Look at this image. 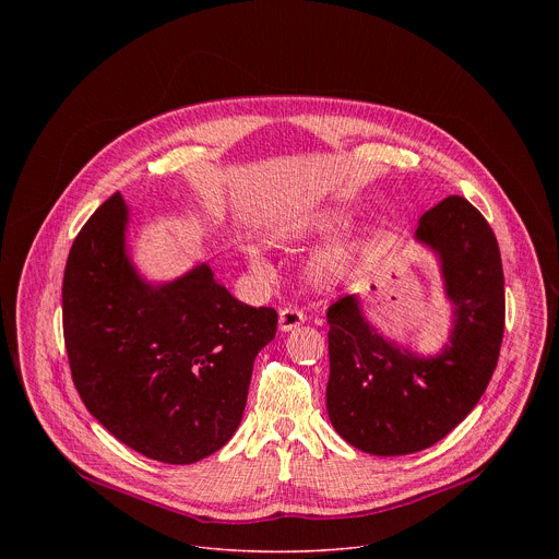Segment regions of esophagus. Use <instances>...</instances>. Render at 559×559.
I'll use <instances>...</instances> for the list:
<instances>
[{"mask_svg":"<svg viewBox=\"0 0 559 559\" xmlns=\"http://www.w3.org/2000/svg\"><path fill=\"white\" fill-rule=\"evenodd\" d=\"M305 323V313L296 307H285L278 313V328L281 332H292Z\"/></svg>","mask_w":559,"mask_h":559,"instance_id":"esophagus-1","label":"esophagus"}]
</instances>
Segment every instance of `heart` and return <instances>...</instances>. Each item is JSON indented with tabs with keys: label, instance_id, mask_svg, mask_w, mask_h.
Returning a JSON list of instances; mask_svg holds the SVG:
<instances>
[{
	"label": "heart",
	"instance_id": "1",
	"mask_svg": "<svg viewBox=\"0 0 559 559\" xmlns=\"http://www.w3.org/2000/svg\"><path fill=\"white\" fill-rule=\"evenodd\" d=\"M347 216L338 210H330V212H323L318 214L313 218H309L305 223V231H313V234H328V231H334L338 229L341 225H345ZM358 250V243L356 241H343L338 246H334L332 250H328L325 254H321L316 259L313 267H311V276L318 285H330L334 281H338L343 276V272L349 267L354 254ZM248 261L252 265V270L265 274L270 272V263L265 261L263 252L259 248H250L248 250Z\"/></svg>",
	"mask_w": 559,
	"mask_h": 559
}]
</instances>
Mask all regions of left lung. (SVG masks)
Instances as JSON below:
<instances>
[{"instance_id": "left-lung-1", "label": "left lung", "mask_w": 559, "mask_h": 559, "mask_svg": "<svg viewBox=\"0 0 559 559\" xmlns=\"http://www.w3.org/2000/svg\"><path fill=\"white\" fill-rule=\"evenodd\" d=\"M416 238L436 252L453 302L449 345L418 356L367 323L356 294L328 309V414L334 429L371 455L423 451L480 401L504 336V274L496 234L462 197L423 214Z\"/></svg>"}]
</instances>
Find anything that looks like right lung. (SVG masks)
<instances>
[{
  "mask_svg": "<svg viewBox=\"0 0 559 559\" xmlns=\"http://www.w3.org/2000/svg\"><path fill=\"white\" fill-rule=\"evenodd\" d=\"M126 229L117 192L70 248L61 302L72 382L117 440L192 464L241 425L254 358L276 336L278 313L236 300L205 263L173 283H145Z\"/></svg>",
  "mask_w": 559,
  "mask_h": 559,
  "instance_id": "add662e5",
  "label": "right lung"
}]
</instances>
